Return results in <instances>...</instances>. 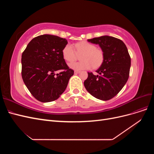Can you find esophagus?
<instances>
[{"label":"esophagus","mask_w":154,"mask_h":154,"mask_svg":"<svg viewBox=\"0 0 154 154\" xmlns=\"http://www.w3.org/2000/svg\"><path fill=\"white\" fill-rule=\"evenodd\" d=\"M80 72V71H74V74H79Z\"/></svg>","instance_id":"34e87169"}]
</instances>
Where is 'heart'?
Here are the masks:
<instances>
[{
	"label": "heart",
	"instance_id": "obj_1",
	"mask_svg": "<svg viewBox=\"0 0 154 154\" xmlns=\"http://www.w3.org/2000/svg\"><path fill=\"white\" fill-rule=\"evenodd\" d=\"M73 46L67 44L62 50L63 58L69 63H72L77 58L78 55L82 54V61L79 63H71L69 66L71 68L81 71V70L89 69L91 66L92 69H97L103 63L105 58L103 50L96 48L95 44L83 41L78 42Z\"/></svg>",
	"mask_w": 154,
	"mask_h": 154
}]
</instances>
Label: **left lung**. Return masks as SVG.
Masks as SVG:
<instances>
[{
	"instance_id": "left-lung-1",
	"label": "left lung",
	"mask_w": 154,
	"mask_h": 154,
	"mask_svg": "<svg viewBox=\"0 0 154 154\" xmlns=\"http://www.w3.org/2000/svg\"><path fill=\"white\" fill-rule=\"evenodd\" d=\"M99 44L105 54L104 61L97 70V75L88 72L84 82L87 91L96 98L106 101L117 95L127 83L131 58L122 40L109 36L88 40Z\"/></svg>"
}]
</instances>
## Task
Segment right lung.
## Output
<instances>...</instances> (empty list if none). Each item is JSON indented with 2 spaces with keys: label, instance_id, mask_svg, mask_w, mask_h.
Returning a JSON list of instances; mask_svg holds the SVG:
<instances>
[{
  "label": "right lung",
  "instance_id": "right-lung-1",
  "mask_svg": "<svg viewBox=\"0 0 154 154\" xmlns=\"http://www.w3.org/2000/svg\"><path fill=\"white\" fill-rule=\"evenodd\" d=\"M66 38L43 35L31 40L22 54V78L27 89L37 100L51 102L66 90L74 71L62 54ZM57 70L60 72L56 75Z\"/></svg>",
  "mask_w": 154,
  "mask_h": 154
}]
</instances>
